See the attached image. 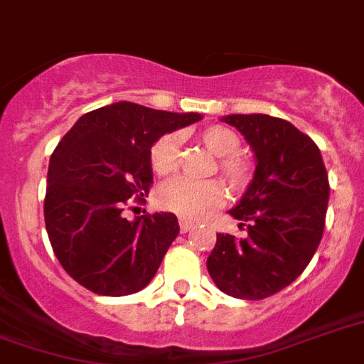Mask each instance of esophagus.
I'll use <instances>...</instances> for the list:
<instances>
[{
  "label": "esophagus",
  "instance_id": "obj_1",
  "mask_svg": "<svg viewBox=\"0 0 364 364\" xmlns=\"http://www.w3.org/2000/svg\"><path fill=\"white\" fill-rule=\"evenodd\" d=\"M194 228H196V224L192 223V220H185V218H181V220H179V230H181V233H187Z\"/></svg>",
  "mask_w": 364,
  "mask_h": 364
}]
</instances>
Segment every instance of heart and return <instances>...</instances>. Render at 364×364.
Instances as JSON below:
<instances>
[{
  "label": "heart",
  "mask_w": 364,
  "mask_h": 364,
  "mask_svg": "<svg viewBox=\"0 0 364 364\" xmlns=\"http://www.w3.org/2000/svg\"><path fill=\"white\" fill-rule=\"evenodd\" d=\"M200 138L203 146L220 159L218 166L230 185L235 191L247 187L252 177V168L249 162L235 156L241 151V138L232 129L223 125L208 127L200 134ZM179 146H181V138L177 132H168L153 144L149 151V162L159 176H166L176 170ZM156 202L162 209L176 213L179 217L200 220L226 202V188L217 179L196 181V179H188L183 176L173 177L159 188Z\"/></svg>",
  "instance_id": "1"
}]
</instances>
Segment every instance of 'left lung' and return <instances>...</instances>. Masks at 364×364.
<instances>
[{
  "mask_svg": "<svg viewBox=\"0 0 364 364\" xmlns=\"http://www.w3.org/2000/svg\"><path fill=\"white\" fill-rule=\"evenodd\" d=\"M249 141L256 172L230 211L247 237L217 233L208 258L213 282L237 299L258 301L289 286L310 264L326 228L329 177L312 138L265 114L223 117Z\"/></svg>",
  "mask_w": 364,
  "mask_h": 364,
  "instance_id": "8db88e82",
  "label": "left lung"
}]
</instances>
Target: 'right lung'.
Masks as SVG:
<instances>
[{"label":"right lung","instance_id":"right-lung-1","mask_svg":"<svg viewBox=\"0 0 364 364\" xmlns=\"http://www.w3.org/2000/svg\"><path fill=\"white\" fill-rule=\"evenodd\" d=\"M200 119L123 100L84 114L61 138L50 156L44 223L55 258L78 284L121 297L151 282L179 233L177 217L127 220L123 205L151 188L153 144Z\"/></svg>","mask_w":364,"mask_h":364}]
</instances>
